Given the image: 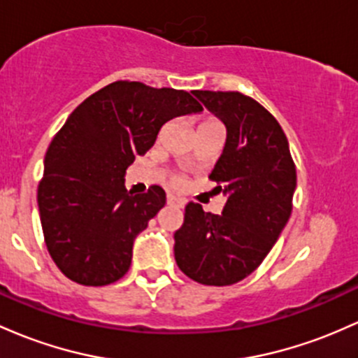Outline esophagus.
I'll return each mask as SVG.
<instances>
[{"instance_id":"esophagus-1","label":"esophagus","mask_w":358,"mask_h":358,"mask_svg":"<svg viewBox=\"0 0 358 358\" xmlns=\"http://www.w3.org/2000/svg\"><path fill=\"white\" fill-rule=\"evenodd\" d=\"M168 206H175V207H185V200L176 199V197H168Z\"/></svg>"}]
</instances>
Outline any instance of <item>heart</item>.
I'll return each instance as SVG.
<instances>
[{
  "mask_svg": "<svg viewBox=\"0 0 358 358\" xmlns=\"http://www.w3.org/2000/svg\"><path fill=\"white\" fill-rule=\"evenodd\" d=\"M206 122H212V120H206ZM206 122H203V124H206ZM173 185H175V187H182L183 185V180L182 178L173 180Z\"/></svg>",
  "mask_w": 358,
  "mask_h": 358,
  "instance_id": "b5f03b06",
  "label": "heart"
}]
</instances>
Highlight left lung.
Here are the masks:
<instances>
[{
    "label": "left lung",
    "instance_id": "obj_1",
    "mask_svg": "<svg viewBox=\"0 0 358 358\" xmlns=\"http://www.w3.org/2000/svg\"><path fill=\"white\" fill-rule=\"evenodd\" d=\"M226 125V144L210 178L226 195L215 215L190 202L175 233V260L203 285H233L253 273L273 248L292 212L296 166L280 124L239 92L195 90Z\"/></svg>",
    "mask_w": 358,
    "mask_h": 358
}]
</instances>
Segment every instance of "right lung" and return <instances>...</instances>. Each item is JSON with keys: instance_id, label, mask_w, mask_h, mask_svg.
I'll return each mask as SVG.
<instances>
[{"instance_id": "1", "label": "right lung", "mask_w": 358, "mask_h": 358, "mask_svg": "<svg viewBox=\"0 0 358 358\" xmlns=\"http://www.w3.org/2000/svg\"><path fill=\"white\" fill-rule=\"evenodd\" d=\"M199 112L183 90L137 81H115L74 108L47 149L37 192L47 250L66 277L98 287L127 273L134 239L166 194L127 192L125 170L168 120Z\"/></svg>"}]
</instances>
